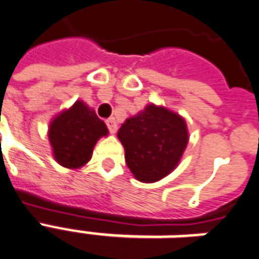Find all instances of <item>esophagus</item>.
<instances>
[{"instance_id":"1","label":"esophagus","mask_w":259,"mask_h":259,"mask_svg":"<svg viewBox=\"0 0 259 259\" xmlns=\"http://www.w3.org/2000/svg\"><path fill=\"white\" fill-rule=\"evenodd\" d=\"M106 124L109 126V131L111 134H115L117 133V121L115 118H109V120L106 121Z\"/></svg>"}]
</instances>
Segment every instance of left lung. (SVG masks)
<instances>
[{
	"mask_svg": "<svg viewBox=\"0 0 259 259\" xmlns=\"http://www.w3.org/2000/svg\"><path fill=\"white\" fill-rule=\"evenodd\" d=\"M117 137L125 150L126 166L142 183H155L171 173L190 138L184 118L156 104L126 118Z\"/></svg>",
	"mask_w": 259,
	"mask_h": 259,
	"instance_id": "obj_1",
	"label": "left lung"
}]
</instances>
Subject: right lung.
<instances>
[{"mask_svg": "<svg viewBox=\"0 0 259 259\" xmlns=\"http://www.w3.org/2000/svg\"><path fill=\"white\" fill-rule=\"evenodd\" d=\"M107 134L106 124L82 100H76L69 109L56 115L49 126L53 156L67 168L85 166L97 141Z\"/></svg>", "mask_w": 259, "mask_h": 259, "instance_id": "obj_1", "label": "right lung"}]
</instances>
